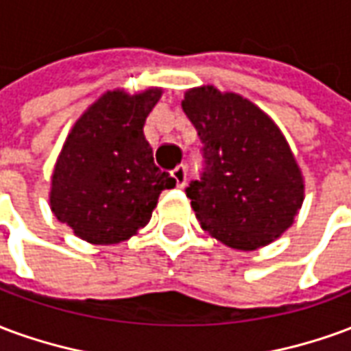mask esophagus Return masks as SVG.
<instances>
[{
	"instance_id": "obj_1",
	"label": "esophagus",
	"mask_w": 351,
	"mask_h": 351,
	"mask_svg": "<svg viewBox=\"0 0 351 351\" xmlns=\"http://www.w3.org/2000/svg\"><path fill=\"white\" fill-rule=\"evenodd\" d=\"M173 178H175V182L178 188H184L186 186V180H188V169L184 167V165H178L176 169H173Z\"/></svg>"
}]
</instances>
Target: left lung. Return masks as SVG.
<instances>
[{
    "label": "left lung",
    "mask_w": 351,
    "mask_h": 351,
    "mask_svg": "<svg viewBox=\"0 0 351 351\" xmlns=\"http://www.w3.org/2000/svg\"><path fill=\"white\" fill-rule=\"evenodd\" d=\"M203 143V173L186 195L205 231L237 250H258L286 231L304 199L301 169L278 125L239 93H184Z\"/></svg>",
    "instance_id": "1"
}]
</instances>
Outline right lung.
<instances>
[{
	"label": "right lung",
	"mask_w": 351,
	"mask_h": 351,
	"mask_svg": "<svg viewBox=\"0 0 351 351\" xmlns=\"http://www.w3.org/2000/svg\"><path fill=\"white\" fill-rule=\"evenodd\" d=\"M163 90H112L88 107L58 156L50 208L75 235L92 244H118L150 221L175 178L161 173L145 138L146 116Z\"/></svg>",
	"instance_id": "1"
}]
</instances>
